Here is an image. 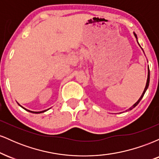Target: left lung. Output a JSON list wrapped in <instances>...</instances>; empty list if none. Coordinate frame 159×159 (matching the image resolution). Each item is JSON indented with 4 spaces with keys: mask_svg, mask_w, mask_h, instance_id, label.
<instances>
[{
    "mask_svg": "<svg viewBox=\"0 0 159 159\" xmlns=\"http://www.w3.org/2000/svg\"><path fill=\"white\" fill-rule=\"evenodd\" d=\"M134 36H135V38H136V39H137V42H138V37H137V35H136V34L134 32ZM138 45H140V44L139 43H138ZM140 48H141V47H140ZM141 49L142 50H143V48H141ZM144 53V52H143ZM149 66H148V75H147V84H146V87H145V88H144V90H143V93H142V95H141V96H140V98L138 100V101L136 102L134 104V105H132V107H129V111H131V110H132L133 108H134V107H135L137 105H138V103L140 102V100L142 99V98H143V96H144V94H145V93H146V91H147V88H148V87H149Z\"/></svg>",
    "mask_w": 159,
    "mask_h": 159,
    "instance_id": "8db88e82",
    "label": "left lung"
}]
</instances>
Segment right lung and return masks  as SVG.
I'll return each instance as SVG.
<instances>
[{"label": "right lung", "instance_id": "1", "mask_svg": "<svg viewBox=\"0 0 159 159\" xmlns=\"http://www.w3.org/2000/svg\"><path fill=\"white\" fill-rule=\"evenodd\" d=\"M18 104H19V103H18ZM19 106H21V107H22L23 109H25V111H28V112L33 113V114H40V113H43V112H45V111H48V110H49V108H48V109H47V110H44V111H30V110H27V109L25 108V107H24L23 106H21V105H19Z\"/></svg>", "mask_w": 159, "mask_h": 159}]
</instances>
